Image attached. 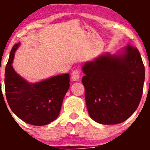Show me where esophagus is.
I'll use <instances>...</instances> for the list:
<instances>
[{
    "instance_id": "obj_1",
    "label": "esophagus",
    "mask_w": 150,
    "mask_h": 150,
    "mask_svg": "<svg viewBox=\"0 0 150 150\" xmlns=\"http://www.w3.org/2000/svg\"><path fill=\"white\" fill-rule=\"evenodd\" d=\"M79 77H80V71L79 69H76L73 71L72 74H71V78H72L73 81H77L79 79Z\"/></svg>"
}]
</instances>
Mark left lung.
<instances>
[{"label":"left lung","instance_id":"obj_1","mask_svg":"<svg viewBox=\"0 0 150 150\" xmlns=\"http://www.w3.org/2000/svg\"><path fill=\"white\" fill-rule=\"evenodd\" d=\"M90 117L103 125L119 124L137 110L142 97L145 68L138 50L126 46L119 53L105 52L82 67Z\"/></svg>","mask_w":150,"mask_h":150}]
</instances>
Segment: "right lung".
Masks as SVG:
<instances>
[{"instance_id":"right-lung-1","label":"right lung","mask_w":150,"mask_h":150,"mask_svg":"<svg viewBox=\"0 0 150 150\" xmlns=\"http://www.w3.org/2000/svg\"><path fill=\"white\" fill-rule=\"evenodd\" d=\"M14 45L5 69V91L10 109L25 122L40 126L59 116L64 95L70 87L68 74L57 75L36 83H29L13 69Z\"/></svg>"}]
</instances>
